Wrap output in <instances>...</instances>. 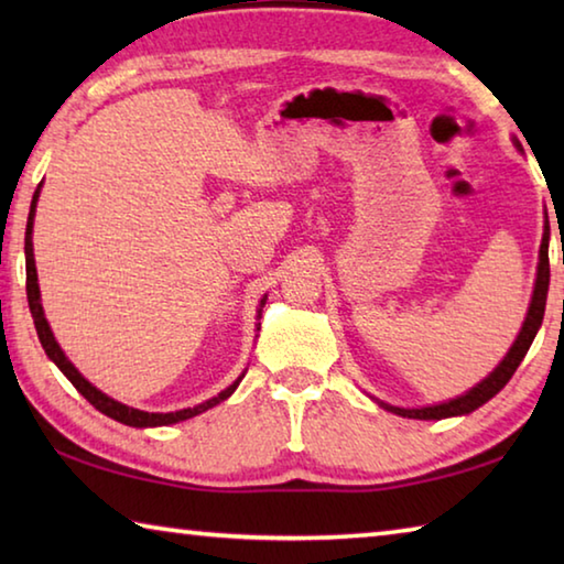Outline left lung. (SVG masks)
<instances>
[{
  "label": "left lung",
  "instance_id": "obj_1",
  "mask_svg": "<svg viewBox=\"0 0 564 564\" xmlns=\"http://www.w3.org/2000/svg\"><path fill=\"white\" fill-rule=\"evenodd\" d=\"M514 147L520 149L518 141H514ZM547 246H550V234H545L542 238V246H540V263H538V279H534V291H532V301H530V308H528V316H524L522 328L518 333V338L510 346V350L505 352V358L498 362V368L492 370L488 378H482L480 383L475 388L467 390V393L457 395L453 400H445V403H437V405H425V408H398V405H390L383 403V400L373 398L380 408L390 410V413H395L400 417H413V420H443V417H457V415H467L477 410L480 405L488 403L490 398H495L500 393V390L508 386V380L512 378L514 370L522 362V358L528 356V350L532 346L534 336H538V330L542 326V316H545V303H547V289H550V259H547Z\"/></svg>",
  "mask_w": 564,
  "mask_h": 564
}]
</instances>
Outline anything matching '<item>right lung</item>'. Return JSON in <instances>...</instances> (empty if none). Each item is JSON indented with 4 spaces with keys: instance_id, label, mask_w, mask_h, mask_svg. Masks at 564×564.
<instances>
[{
    "instance_id": "obj_1",
    "label": "right lung",
    "mask_w": 564,
    "mask_h": 564,
    "mask_svg": "<svg viewBox=\"0 0 564 564\" xmlns=\"http://www.w3.org/2000/svg\"><path fill=\"white\" fill-rule=\"evenodd\" d=\"M40 194H42V184L36 186L34 196H32V206H30V218H26V236H24V256H26V301H30V311H32V318H34V328H36V336H40V343L46 356L54 362L56 368L62 370V373L72 380V386L79 390V393L89 400V403L99 410V413L109 415L111 420H117V423L123 425H131V427H159V425H174L181 423V420H188L194 415H202L206 413L208 408H214L218 403H224L226 398L234 395V390L241 383L243 376H238L231 386L221 393L208 398L206 403H198L194 408H184V410H176V413H147V410H139V408H129L119 403V400L109 398L107 393H101L97 386H91L87 378H84L79 370L74 368V362L64 356V350L59 343H56L54 333L50 328V323L44 318V308H42V293H40V281H36V263H34V243H32V231H34V214H36V202H40ZM263 305H265V295L259 303V311H256V318L261 321V313H263ZM256 330H261V323H256Z\"/></svg>"
}]
</instances>
